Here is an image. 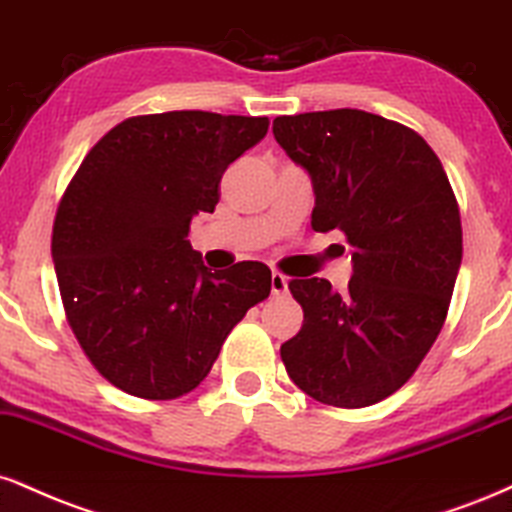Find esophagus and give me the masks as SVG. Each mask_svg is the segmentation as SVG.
I'll return each instance as SVG.
<instances>
[{"label": "esophagus", "mask_w": 512, "mask_h": 512, "mask_svg": "<svg viewBox=\"0 0 512 512\" xmlns=\"http://www.w3.org/2000/svg\"><path fill=\"white\" fill-rule=\"evenodd\" d=\"M288 291V279L281 272H272V293L283 295Z\"/></svg>", "instance_id": "1"}]
</instances>
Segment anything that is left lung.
<instances>
[{"label": "left lung", "instance_id": "obj_1", "mask_svg": "<svg viewBox=\"0 0 512 512\" xmlns=\"http://www.w3.org/2000/svg\"><path fill=\"white\" fill-rule=\"evenodd\" d=\"M274 138L312 176V229L353 245L346 291L288 281L305 319L281 360L310 398L367 408L396 393L441 334L463 260L458 200L422 135L384 116H276Z\"/></svg>", "mask_w": 512, "mask_h": 512}]
</instances>
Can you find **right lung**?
I'll use <instances>...</instances> for the list:
<instances>
[{"label":"right lung","instance_id":"right-lung-1","mask_svg":"<svg viewBox=\"0 0 512 512\" xmlns=\"http://www.w3.org/2000/svg\"><path fill=\"white\" fill-rule=\"evenodd\" d=\"M267 128V116H131L97 140L66 186L52 229L61 303L116 389L145 400L190 393L272 291L267 264L209 272L188 240L195 214L217 207L224 171Z\"/></svg>","mask_w":512,"mask_h":512}]
</instances>
